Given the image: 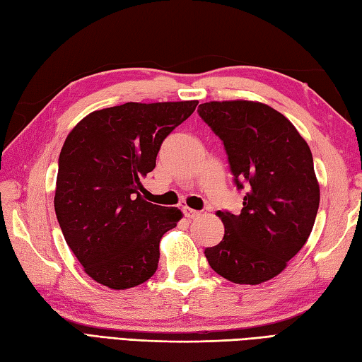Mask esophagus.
Listing matches in <instances>:
<instances>
[{
    "label": "esophagus",
    "instance_id": "esophagus-1",
    "mask_svg": "<svg viewBox=\"0 0 362 362\" xmlns=\"http://www.w3.org/2000/svg\"><path fill=\"white\" fill-rule=\"evenodd\" d=\"M183 214H185V218H188V219H196V218H199L201 216V211H196V210H191V209H183Z\"/></svg>",
    "mask_w": 362,
    "mask_h": 362
}]
</instances>
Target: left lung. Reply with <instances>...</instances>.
<instances>
[{
	"label": "left lung",
	"mask_w": 362,
	"mask_h": 362,
	"mask_svg": "<svg viewBox=\"0 0 362 362\" xmlns=\"http://www.w3.org/2000/svg\"><path fill=\"white\" fill-rule=\"evenodd\" d=\"M219 136L238 191V214L218 211L226 233L205 249L224 279L259 284L279 275L303 247L319 209L313 153L292 122L261 103L213 101L197 109Z\"/></svg>",
	"instance_id": "8db88e82"
}]
</instances>
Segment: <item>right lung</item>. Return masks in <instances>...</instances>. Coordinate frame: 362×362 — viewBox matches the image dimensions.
Wrapping results in <instances>:
<instances>
[{"mask_svg": "<svg viewBox=\"0 0 362 362\" xmlns=\"http://www.w3.org/2000/svg\"><path fill=\"white\" fill-rule=\"evenodd\" d=\"M196 105L126 103L90 113L66 136L54 209L66 244L95 281L127 289L156 274L161 236L182 213L146 202L141 179Z\"/></svg>", "mask_w": 362, "mask_h": 362, "instance_id": "1", "label": "right lung"}]
</instances>
